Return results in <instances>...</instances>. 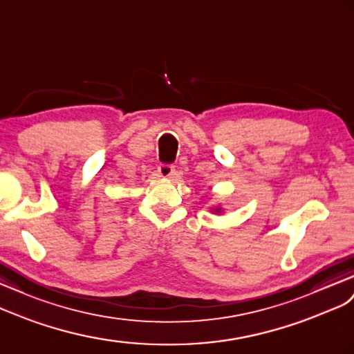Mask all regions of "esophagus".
I'll list each match as a JSON object with an SVG mask.
<instances>
[{"instance_id": "obj_1", "label": "esophagus", "mask_w": 354, "mask_h": 354, "mask_svg": "<svg viewBox=\"0 0 354 354\" xmlns=\"http://www.w3.org/2000/svg\"><path fill=\"white\" fill-rule=\"evenodd\" d=\"M157 171H158V176L160 178L170 179V178H174V175H175V166H171V165H160Z\"/></svg>"}]
</instances>
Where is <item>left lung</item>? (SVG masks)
Wrapping results in <instances>:
<instances>
[{"label": "left lung", "instance_id": "obj_1", "mask_svg": "<svg viewBox=\"0 0 354 354\" xmlns=\"http://www.w3.org/2000/svg\"><path fill=\"white\" fill-rule=\"evenodd\" d=\"M214 212H215V214H220V212H221V209H220V207H215Z\"/></svg>", "mask_w": 354, "mask_h": 354}]
</instances>
